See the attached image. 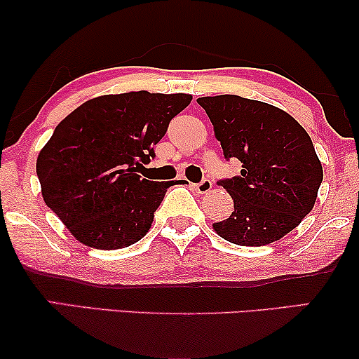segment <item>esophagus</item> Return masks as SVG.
I'll list each match as a JSON object with an SVG mask.
<instances>
[{"instance_id":"esophagus-1","label":"esophagus","mask_w":359,"mask_h":359,"mask_svg":"<svg viewBox=\"0 0 359 359\" xmlns=\"http://www.w3.org/2000/svg\"><path fill=\"white\" fill-rule=\"evenodd\" d=\"M193 188H194V191H198L199 194H205L212 189V183H210V180H203L201 183L193 184Z\"/></svg>"}]
</instances>
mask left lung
I'll list each match as a JSON object with an SVG mask.
<instances>
[{
  "mask_svg": "<svg viewBox=\"0 0 359 359\" xmlns=\"http://www.w3.org/2000/svg\"><path fill=\"white\" fill-rule=\"evenodd\" d=\"M227 160L242 161L240 176L220 181L233 212L212 224L242 247L276 242L296 229L316 204L322 163L306 129L286 111L235 95L198 97Z\"/></svg>",
  "mask_w": 359,
  "mask_h": 359,
  "instance_id": "left-lung-1",
  "label": "left lung"
}]
</instances>
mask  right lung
Instances as JSON below:
<instances>
[{
    "label": "right lung",
    "mask_w": 359,
    "mask_h": 359,
    "mask_svg": "<svg viewBox=\"0 0 359 359\" xmlns=\"http://www.w3.org/2000/svg\"><path fill=\"white\" fill-rule=\"evenodd\" d=\"M191 100L149 91L97 96L55 127L36 170L43 201L78 242L119 250L149 232L176 181L158 183L137 171L154 158L170 121Z\"/></svg>",
    "instance_id": "right-lung-1"
}]
</instances>
